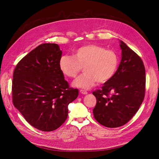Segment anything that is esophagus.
<instances>
[{
	"mask_svg": "<svg viewBox=\"0 0 159 159\" xmlns=\"http://www.w3.org/2000/svg\"><path fill=\"white\" fill-rule=\"evenodd\" d=\"M80 92L81 93V94H87V92L86 91H85V90H80Z\"/></svg>",
	"mask_w": 159,
	"mask_h": 159,
	"instance_id": "1",
	"label": "esophagus"
}]
</instances>
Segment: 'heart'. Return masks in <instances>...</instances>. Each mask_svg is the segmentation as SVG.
<instances>
[{"mask_svg": "<svg viewBox=\"0 0 159 159\" xmlns=\"http://www.w3.org/2000/svg\"><path fill=\"white\" fill-rule=\"evenodd\" d=\"M118 66L119 57L113 51L95 44L78 48L73 52V57L62 55L59 62L61 71L69 78H75L84 67V74L74 80L73 85L84 89L91 88L97 81H108Z\"/></svg>", "mask_w": 159, "mask_h": 159, "instance_id": "heart-1", "label": "heart"}]
</instances>
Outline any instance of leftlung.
<instances>
[{"label":"left lung","mask_w":159,"mask_h":159,"mask_svg":"<svg viewBox=\"0 0 159 159\" xmlns=\"http://www.w3.org/2000/svg\"><path fill=\"white\" fill-rule=\"evenodd\" d=\"M121 61L101 90L93 93L97 104L94 117L102 125L116 128L125 125L139 110L145 96V70L141 58L120 40ZM110 92L112 94L110 95Z\"/></svg>","instance_id":"left-lung-1"}]
</instances>
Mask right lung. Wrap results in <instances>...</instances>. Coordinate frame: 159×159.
I'll return each mask as SVG.
<instances>
[{"label": "right lung", "instance_id": "add662e5", "mask_svg": "<svg viewBox=\"0 0 159 159\" xmlns=\"http://www.w3.org/2000/svg\"><path fill=\"white\" fill-rule=\"evenodd\" d=\"M62 51L58 44L36 47L18 62L13 75L14 106L34 128L57 129L68 117V106L77 98V89L70 88L59 66Z\"/></svg>", "mask_w": 159, "mask_h": 159}]
</instances>
